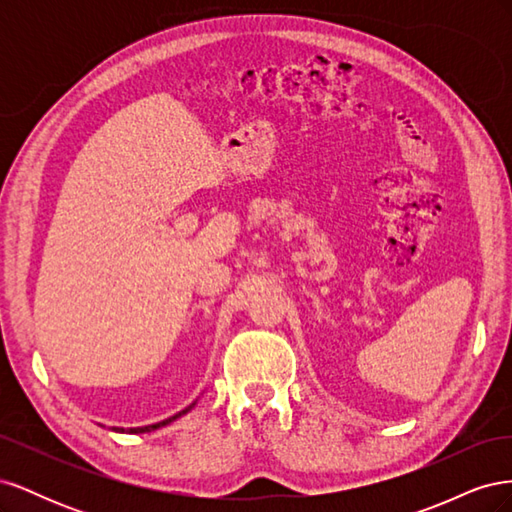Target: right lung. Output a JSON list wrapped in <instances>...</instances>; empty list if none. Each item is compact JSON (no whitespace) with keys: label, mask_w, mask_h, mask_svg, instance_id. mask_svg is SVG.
<instances>
[{"label":"right lung","mask_w":512,"mask_h":512,"mask_svg":"<svg viewBox=\"0 0 512 512\" xmlns=\"http://www.w3.org/2000/svg\"><path fill=\"white\" fill-rule=\"evenodd\" d=\"M194 408V404L192 406H188V408H185V410H181L179 414H175V416H170V418H166V421H162V423H156V425H147V427H134V429H128L130 433H143V431H153V429H158V427H164V425H168V423H173L175 421V418H179L181 414H185V412H188V410H192ZM115 431H123V427L119 429V427H113Z\"/></svg>","instance_id":"right-lung-1"}]
</instances>
